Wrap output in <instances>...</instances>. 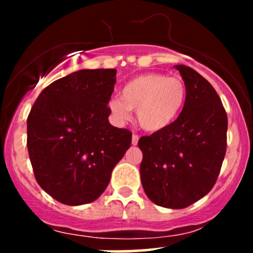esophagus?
<instances>
[{
    "label": "esophagus",
    "mask_w": 253,
    "mask_h": 253,
    "mask_svg": "<svg viewBox=\"0 0 253 253\" xmlns=\"http://www.w3.org/2000/svg\"><path fill=\"white\" fill-rule=\"evenodd\" d=\"M138 140H139V136H138V134H133L132 135V145H135L138 144Z\"/></svg>",
    "instance_id": "esophagus-1"
}]
</instances>
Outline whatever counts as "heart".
Returning <instances> with one entry per match:
<instances>
[{
    "mask_svg": "<svg viewBox=\"0 0 253 253\" xmlns=\"http://www.w3.org/2000/svg\"><path fill=\"white\" fill-rule=\"evenodd\" d=\"M187 102V86L181 78L159 72L139 75L124 85L121 97H112L108 108L118 123L136 120L147 132H159L170 127L181 115Z\"/></svg>",
    "mask_w": 253,
    "mask_h": 253,
    "instance_id": "b5f03b06",
    "label": "heart"
}]
</instances>
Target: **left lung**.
<instances>
[{"mask_svg": "<svg viewBox=\"0 0 253 253\" xmlns=\"http://www.w3.org/2000/svg\"><path fill=\"white\" fill-rule=\"evenodd\" d=\"M187 86V102L170 127L138 141L141 184L156 205L182 210L215 184L227 146V114L206 78L175 65Z\"/></svg>", "mask_w": 253, "mask_h": 253, "instance_id": "8db88e82", "label": "left lung"}]
</instances>
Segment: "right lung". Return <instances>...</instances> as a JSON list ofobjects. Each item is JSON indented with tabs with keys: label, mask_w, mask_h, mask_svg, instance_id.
<instances>
[{
	"label": "right lung",
	"mask_w": 253,
	"mask_h": 253,
	"mask_svg": "<svg viewBox=\"0 0 253 253\" xmlns=\"http://www.w3.org/2000/svg\"><path fill=\"white\" fill-rule=\"evenodd\" d=\"M115 69L80 70L40 92L27 119V149L38 184L58 202L90 203L129 149L132 133L112 126Z\"/></svg>",
	"instance_id": "right-lung-1"
}]
</instances>
